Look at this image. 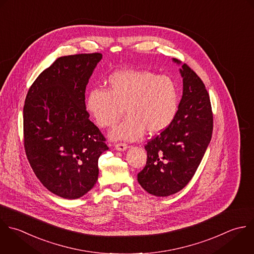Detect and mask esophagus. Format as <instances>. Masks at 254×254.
<instances>
[{"label":"esophagus","instance_id":"34e87169","mask_svg":"<svg viewBox=\"0 0 254 254\" xmlns=\"http://www.w3.org/2000/svg\"><path fill=\"white\" fill-rule=\"evenodd\" d=\"M116 149L117 150H119V151H125V150H127V144H126V143H117L116 144Z\"/></svg>","mask_w":254,"mask_h":254}]
</instances>
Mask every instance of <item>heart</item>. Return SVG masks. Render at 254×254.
Instances as JSON below:
<instances>
[{"mask_svg": "<svg viewBox=\"0 0 254 254\" xmlns=\"http://www.w3.org/2000/svg\"><path fill=\"white\" fill-rule=\"evenodd\" d=\"M108 91L92 89L86 97V110L97 125L113 127L123 115L127 118L110 132L113 140L134 141L147 130L155 135L174 121L179 108V90L166 75L146 70L114 72L107 81Z\"/></svg>", "mask_w": 254, "mask_h": 254, "instance_id": "obj_1", "label": "heart"}]
</instances>
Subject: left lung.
<instances>
[{
  "instance_id": "left-lung-1",
  "label": "left lung",
  "mask_w": 254,
  "mask_h": 254,
  "mask_svg": "<svg viewBox=\"0 0 254 254\" xmlns=\"http://www.w3.org/2000/svg\"><path fill=\"white\" fill-rule=\"evenodd\" d=\"M181 66L183 95L172 124L144 146L145 167L137 174L149 194L167 197L182 190L192 179L209 146L213 113L209 93L200 77L186 64Z\"/></svg>"
}]
</instances>
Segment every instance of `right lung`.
I'll list each match as a JSON object with an SVG mask.
<instances>
[{"mask_svg": "<svg viewBox=\"0 0 254 254\" xmlns=\"http://www.w3.org/2000/svg\"><path fill=\"white\" fill-rule=\"evenodd\" d=\"M101 53L57 58L29 88L23 107L28 162L42 185L68 200L96 184L98 160L109 147L89 120L85 91Z\"/></svg>", "mask_w": 254, "mask_h": 254, "instance_id": "1", "label": "right lung"}]
</instances>
